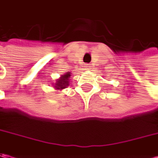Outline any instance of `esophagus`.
Segmentation results:
<instances>
[{"instance_id": "34e87169", "label": "esophagus", "mask_w": 158, "mask_h": 158, "mask_svg": "<svg viewBox=\"0 0 158 158\" xmlns=\"http://www.w3.org/2000/svg\"><path fill=\"white\" fill-rule=\"evenodd\" d=\"M85 67L89 69V68H90V64H85Z\"/></svg>"}]
</instances>
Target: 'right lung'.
I'll use <instances>...</instances> for the list:
<instances>
[{"label": "right lung", "instance_id": "right-lung-1", "mask_svg": "<svg viewBox=\"0 0 158 158\" xmlns=\"http://www.w3.org/2000/svg\"><path fill=\"white\" fill-rule=\"evenodd\" d=\"M69 78H70V73L68 72L67 74L62 75L60 79H58L57 82H55L54 88L56 89H63L66 87H68L69 85Z\"/></svg>", "mask_w": 158, "mask_h": 158}]
</instances>
